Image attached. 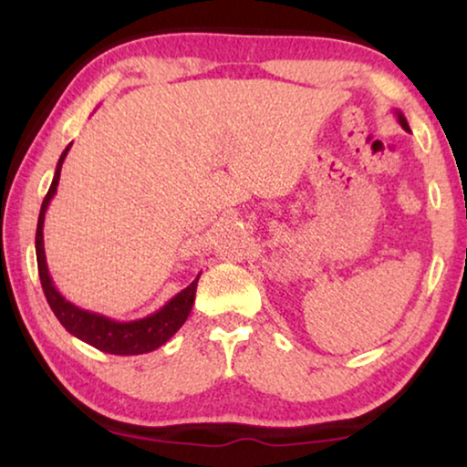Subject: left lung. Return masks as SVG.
Segmentation results:
<instances>
[{
  "label": "left lung",
  "mask_w": 467,
  "mask_h": 467,
  "mask_svg": "<svg viewBox=\"0 0 467 467\" xmlns=\"http://www.w3.org/2000/svg\"><path fill=\"white\" fill-rule=\"evenodd\" d=\"M395 114H398V123L401 125V130L410 131V125H408V120H406V117H404V114H401L400 110H395Z\"/></svg>",
  "instance_id": "1"
}]
</instances>
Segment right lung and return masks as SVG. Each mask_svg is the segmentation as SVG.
Masks as SVG:
<instances>
[{
  "label": "right lung",
  "instance_id": "obj_1",
  "mask_svg": "<svg viewBox=\"0 0 467 467\" xmlns=\"http://www.w3.org/2000/svg\"><path fill=\"white\" fill-rule=\"evenodd\" d=\"M72 146V144H69ZM69 146L61 152L59 163H57L53 182L47 197H44L40 216H37V229H36V257H37V272H40V283L47 296V302L50 310L55 312V317L59 318V323L66 327L69 334L78 337V340L91 344L98 350L110 355H142L150 353L159 347H163L178 329L182 327L191 315L195 302V291H197V276L187 289L176 293L168 304L152 312L149 317L136 318V321H114L110 317L99 315V312H91L80 308L66 299L57 289L53 278H50L48 265H47V254H44V214H47L48 203L57 193V184H59L61 176V165L66 161V155Z\"/></svg>",
  "mask_w": 467,
  "mask_h": 467
}]
</instances>
